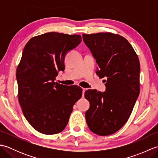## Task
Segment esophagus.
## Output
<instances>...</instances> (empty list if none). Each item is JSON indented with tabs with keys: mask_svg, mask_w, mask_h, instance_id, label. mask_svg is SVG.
I'll list each match as a JSON object with an SVG mask.
<instances>
[{
	"mask_svg": "<svg viewBox=\"0 0 158 158\" xmlns=\"http://www.w3.org/2000/svg\"><path fill=\"white\" fill-rule=\"evenodd\" d=\"M86 90H87L86 88H83V96H84V93H85Z\"/></svg>",
	"mask_w": 158,
	"mask_h": 158,
	"instance_id": "esophagus-1",
	"label": "esophagus"
}]
</instances>
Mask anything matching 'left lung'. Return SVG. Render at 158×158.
<instances>
[{"label":"left lung","mask_w":158,"mask_h":158,"mask_svg":"<svg viewBox=\"0 0 158 158\" xmlns=\"http://www.w3.org/2000/svg\"><path fill=\"white\" fill-rule=\"evenodd\" d=\"M83 39L96 60L97 75L106 77V92H85L90 103L86 122L96 135H112L128 120L139 95V57L127 40L118 34H83Z\"/></svg>","instance_id":"1"}]
</instances>
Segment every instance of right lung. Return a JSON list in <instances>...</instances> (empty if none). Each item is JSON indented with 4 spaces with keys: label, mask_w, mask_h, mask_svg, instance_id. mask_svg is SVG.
Returning a JSON list of instances; mask_svg holds the SVG:
<instances>
[{
    "label": "right lung",
    "mask_w": 158,
    "mask_h": 158,
    "mask_svg": "<svg viewBox=\"0 0 158 158\" xmlns=\"http://www.w3.org/2000/svg\"><path fill=\"white\" fill-rule=\"evenodd\" d=\"M81 41L79 35L51 32L31 38L23 49L16 71L19 102L29 123L44 135L65 128L82 96L79 86L54 82L58 72L64 70L66 53Z\"/></svg>",
    "instance_id": "1"
}]
</instances>
